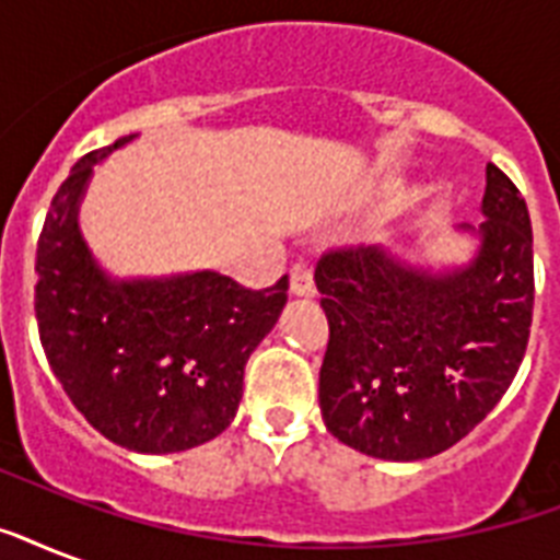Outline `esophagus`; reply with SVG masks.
Instances as JSON below:
<instances>
[{"label": "esophagus", "instance_id": "1", "mask_svg": "<svg viewBox=\"0 0 560 560\" xmlns=\"http://www.w3.org/2000/svg\"><path fill=\"white\" fill-rule=\"evenodd\" d=\"M314 270H311V264L299 261L290 267V293L293 296H314Z\"/></svg>", "mask_w": 560, "mask_h": 560}]
</instances>
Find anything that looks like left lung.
Wrapping results in <instances>:
<instances>
[{"instance_id":"left-lung-1","label":"left lung","mask_w":560,"mask_h":560,"mask_svg":"<svg viewBox=\"0 0 560 560\" xmlns=\"http://www.w3.org/2000/svg\"><path fill=\"white\" fill-rule=\"evenodd\" d=\"M486 223L465 267L435 276L377 246L328 249L316 288L328 316L319 409L374 459H430L500 404L529 346L532 220L517 186L486 168Z\"/></svg>"}]
</instances>
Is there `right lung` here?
I'll return each mask as SVG.
<instances>
[{
  "instance_id": "obj_1",
  "label": "right lung",
  "mask_w": 560,
  "mask_h": 560,
  "mask_svg": "<svg viewBox=\"0 0 560 560\" xmlns=\"http://www.w3.org/2000/svg\"><path fill=\"white\" fill-rule=\"evenodd\" d=\"M133 136L86 153L57 188L37 241L39 342L78 412L136 453H179L232 424L244 366L288 302V276L249 290L220 272L116 281L78 229L92 165Z\"/></svg>"
}]
</instances>
